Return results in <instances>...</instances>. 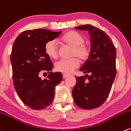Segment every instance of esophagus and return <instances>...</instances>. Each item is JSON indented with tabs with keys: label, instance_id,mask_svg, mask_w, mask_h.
Returning a JSON list of instances; mask_svg holds the SVG:
<instances>
[{
	"label": "esophagus",
	"instance_id": "1",
	"mask_svg": "<svg viewBox=\"0 0 131 131\" xmlns=\"http://www.w3.org/2000/svg\"><path fill=\"white\" fill-rule=\"evenodd\" d=\"M68 75H67V74H64V73H63V79H65V78H67V77H68Z\"/></svg>",
	"mask_w": 131,
	"mask_h": 131
}]
</instances>
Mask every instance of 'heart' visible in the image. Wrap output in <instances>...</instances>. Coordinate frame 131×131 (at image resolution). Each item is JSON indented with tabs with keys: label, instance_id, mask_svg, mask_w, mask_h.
Masks as SVG:
<instances>
[{
	"label": "heart",
	"instance_id": "heart-1",
	"mask_svg": "<svg viewBox=\"0 0 131 131\" xmlns=\"http://www.w3.org/2000/svg\"><path fill=\"white\" fill-rule=\"evenodd\" d=\"M61 41L64 45L72 47L70 56L73 57L68 59H61L55 63V68L58 72L64 73H70L79 67L80 60L84 61L88 58L90 49L84 43V38L76 31H69L62 36ZM45 52L51 59H57L58 49L55 40H50L45 45Z\"/></svg>",
	"mask_w": 131,
	"mask_h": 131
}]
</instances>
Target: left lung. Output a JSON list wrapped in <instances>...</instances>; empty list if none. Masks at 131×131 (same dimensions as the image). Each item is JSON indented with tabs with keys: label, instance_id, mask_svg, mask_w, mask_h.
I'll return each instance as SVG.
<instances>
[{
	"label": "left lung",
	"instance_id": "obj_1",
	"mask_svg": "<svg viewBox=\"0 0 131 131\" xmlns=\"http://www.w3.org/2000/svg\"><path fill=\"white\" fill-rule=\"evenodd\" d=\"M75 29L88 31L91 50L80 68L84 73L90 75L75 76L72 96L77 106L91 110L101 106L108 97L116 77V49L110 36L98 27L86 24ZM86 78L87 81H85Z\"/></svg>",
	"mask_w": 131,
	"mask_h": 131
}]
</instances>
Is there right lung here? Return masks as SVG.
Segmentation results:
<instances>
[{"mask_svg":"<svg viewBox=\"0 0 131 131\" xmlns=\"http://www.w3.org/2000/svg\"><path fill=\"white\" fill-rule=\"evenodd\" d=\"M44 29L27 30L18 36L11 54L13 80L21 101L32 110H43L52 102L55 87L61 82V72H51L53 66L45 52V45L61 33ZM49 73L47 79L39 76Z\"/></svg>","mask_w":131,"mask_h":131,"instance_id":"1","label":"right lung"}]
</instances>
